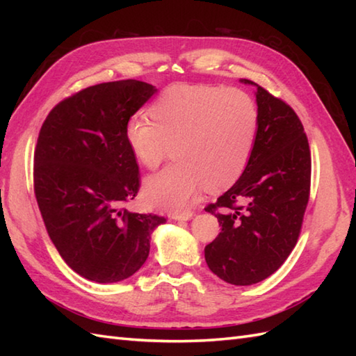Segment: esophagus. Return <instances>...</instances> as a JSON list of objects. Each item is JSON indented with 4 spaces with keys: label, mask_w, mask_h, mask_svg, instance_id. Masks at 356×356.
<instances>
[{
    "label": "esophagus",
    "mask_w": 356,
    "mask_h": 356,
    "mask_svg": "<svg viewBox=\"0 0 356 356\" xmlns=\"http://www.w3.org/2000/svg\"><path fill=\"white\" fill-rule=\"evenodd\" d=\"M193 217V211H184V213H172L171 218L174 220H190Z\"/></svg>",
    "instance_id": "1"
}]
</instances>
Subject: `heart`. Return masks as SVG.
I'll use <instances>...</instances> for the list:
<instances>
[{"label": "heart", "instance_id": "b5f03b06", "mask_svg": "<svg viewBox=\"0 0 356 356\" xmlns=\"http://www.w3.org/2000/svg\"><path fill=\"white\" fill-rule=\"evenodd\" d=\"M149 116L127 120L125 140L138 162L156 170L171 163L145 184L156 207L182 209L197 191H223L238 180L251 159L260 113L243 90L209 84H174L149 105Z\"/></svg>", "mask_w": 356, "mask_h": 356}]
</instances>
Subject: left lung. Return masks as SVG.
<instances>
[{
  "label": "left lung",
  "mask_w": 356,
  "mask_h": 356,
  "mask_svg": "<svg viewBox=\"0 0 356 356\" xmlns=\"http://www.w3.org/2000/svg\"><path fill=\"white\" fill-rule=\"evenodd\" d=\"M241 82L257 87L259 134L240 179L205 208L222 226L205 260L226 283L249 286L274 274L297 245L311 193V149L289 105Z\"/></svg>",
  "instance_id": "obj_1"
}]
</instances>
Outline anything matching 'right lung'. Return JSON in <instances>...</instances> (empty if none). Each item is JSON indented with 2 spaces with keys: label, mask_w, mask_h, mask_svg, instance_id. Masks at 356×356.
<instances>
[{
  "label": "right lung",
  "mask_w": 356,
  "mask_h": 356,
  "mask_svg": "<svg viewBox=\"0 0 356 356\" xmlns=\"http://www.w3.org/2000/svg\"><path fill=\"white\" fill-rule=\"evenodd\" d=\"M156 92L136 79L87 87L59 102L38 136L33 188L45 229L63 260L96 283L139 270L166 220L125 207L140 186L125 124Z\"/></svg>",
  "instance_id": "1"
}]
</instances>
